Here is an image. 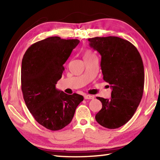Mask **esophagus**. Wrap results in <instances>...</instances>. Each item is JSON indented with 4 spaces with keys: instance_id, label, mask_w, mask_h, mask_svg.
<instances>
[{
    "instance_id": "esophagus-1",
    "label": "esophagus",
    "mask_w": 160,
    "mask_h": 160,
    "mask_svg": "<svg viewBox=\"0 0 160 160\" xmlns=\"http://www.w3.org/2000/svg\"><path fill=\"white\" fill-rule=\"evenodd\" d=\"M84 99H85V100H91V99H93V98H94V97L92 96H91V95H84Z\"/></svg>"
}]
</instances>
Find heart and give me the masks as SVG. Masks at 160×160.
I'll list each match as a JSON object with an SVG mask.
<instances>
[{"label": "heart", "instance_id": "heart-1", "mask_svg": "<svg viewBox=\"0 0 160 160\" xmlns=\"http://www.w3.org/2000/svg\"><path fill=\"white\" fill-rule=\"evenodd\" d=\"M93 53L91 52L90 50H86L85 52H84V53L83 58H89V57L93 56Z\"/></svg>", "mask_w": 160, "mask_h": 160}]
</instances>
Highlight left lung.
<instances>
[{
  "label": "left lung",
  "mask_w": 160,
  "mask_h": 160,
  "mask_svg": "<svg viewBox=\"0 0 160 160\" xmlns=\"http://www.w3.org/2000/svg\"><path fill=\"white\" fill-rule=\"evenodd\" d=\"M91 47L101 55L104 81L111 85V98L97 97L102 104L96 120L102 127L113 129L124 125L134 115L144 92V69L137 48L116 36L89 38Z\"/></svg>",
  "instance_id": "left-lung-1"
}]
</instances>
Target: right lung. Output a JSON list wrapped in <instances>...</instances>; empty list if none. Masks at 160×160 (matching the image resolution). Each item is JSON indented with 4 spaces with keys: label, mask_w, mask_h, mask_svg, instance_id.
<instances>
[{
    "label": "right lung",
    "mask_w": 160,
    "mask_h": 160,
    "mask_svg": "<svg viewBox=\"0 0 160 160\" xmlns=\"http://www.w3.org/2000/svg\"><path fill=\"white\" fill-rule=\"evenodd\" d=\"M80 40L52 36L37 42L26 51L22 60L21 89L30 113L38 123L58 131L72 120L82 96L68 95L56 84L62 76L63 64Z\"/></svg>",
    "instance_id": "add662e5"
}]
</instances>
